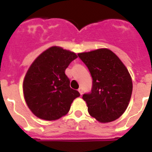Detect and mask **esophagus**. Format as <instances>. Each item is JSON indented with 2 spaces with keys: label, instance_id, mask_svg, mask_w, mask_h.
<instances>
[{
  "label": "esophagus",
  "instance_id": "34e87169",
  "mask_svg": "<svg viewBox=\"0 0 152 152\" xmlns=\"http://www.w3.org/2000/svg\"><path fill=\"white\" fill-rule=\"evenodd\" d=\"M78 92L80 93V95H82V94H83V90H82V88H80L78 89Z\"/></svg>",
  "mask_w": 152,
  "mask_h": 152
}]
</instances>
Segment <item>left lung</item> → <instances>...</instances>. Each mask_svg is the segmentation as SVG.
Here are the masks:
<instances>
[{
    "mask_svg": "<svg viewBox=\"0 0 152 152\" xmlns=\"http://www.w3.org/2000/svg\"><path fill=\"white\" fill-rule=\"evenodd\" d=\"M77 55L93 78L91 92L82 96L88 113L100 123L116 120L126 111L132 96V81L128 69L108 49Z\"/></svg>",
    "mask_w": 152,
    "mask_h": 152,
    "instance_id": "1",
    "label": "left lung"
}]
</instances>
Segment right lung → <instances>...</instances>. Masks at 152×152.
Masks as SVG:
<instances>
[{"label": "right lung", "instance_id": "add662e5", "mask_svg": "<svg viewBox=\"0 0 152 152\" xmlns=\"http://www.w3.org/2000/svg\"><path fill=\"white\" fill-rule=\"evenodd\" d=\"M77 58L75 52L52 46L32 63L24 77L23 90L26 104L35 116L52 121L68 113L80 94L70 88L64 72Z\"/></svg>", "mask_w": 152, "mask_h": 152}]
</instances>
